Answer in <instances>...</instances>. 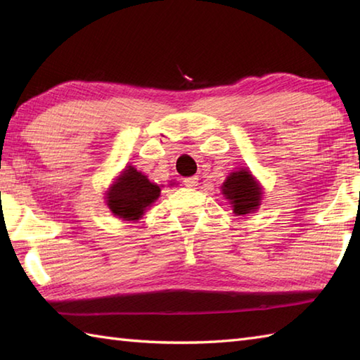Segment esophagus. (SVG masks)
<instances>
[{
  "instance_id": "1",
  "label": "esophagus",
  "mask_w": 360,
  "mask_h": 360,
  "mask_svg": "<svg viewBox=\"0 0 360 360\" xmlns=\"http://www.w3.org/2000/svg\"><path fill=\"white\" fill-rule=\"evenodd\" d=\"M198 181H200L198 179V176H190V178H186L182 182H184L186 187H196Z\"/></svg>"
}]
</instances>
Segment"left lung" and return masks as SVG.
Here are the masks:
<instances>
[{"label": "left lung", "mask_w": 360, "mask_h": 360, "mask_svg": "<svg viewBox=\"0 0 360 360\" xmlns=\"http://www.w3.org/2000/svg\"><path fill=\"white\" fill-rule=\"evenodd\" d=\"M223 195L231 201L236 215H246L259 205L262 188L248 170L231 173L223 184Z\"/></svg>", "instance_id": "obj_1"}]
</instances>
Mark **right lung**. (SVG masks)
Instances as JSON below:
<instances>
[{"label":"right lung","instance_id":"obj_1","mask_svg":"<svg viewBox=\"0 0 360 360\" xmlns=\"http://www.w3.org/2000/svg\"><path fill=\"white\" fill-rule=\"evenodd\" d=\"M160 193L158 184H153L147 176L134 167L125 168L116 184L108 192V207L114 215L125 221H137L147 207L155 202Z\"/></svg>","mask_w":360,"mask_h":360}]
</instances>
